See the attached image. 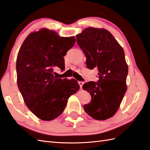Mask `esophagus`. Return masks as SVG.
I'll use <instances>...</instances> for the list:
<instances>
[{
	"label": "esophagus",
	"instance_id": "1",
	"mask_svg": "<svg viewBox=\"0 0 150 150\" xmlns=\"http://www.w3.org/2000/svg\"><path fill=\"white\" fill-rule=\"evenodd\" d=\"M83 83H84V82H82V81H79V86H80V88L82 87V86H83Z\"/></svg>",
	"mask_w": 150,
	"mask_h": 150
}]
</instances>
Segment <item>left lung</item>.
<instances>
[{"label":"left lung","instance_id":"1","mask_svg":"<svg viewBox=\"0 0 150 150\" xmlns=\"http://www.w3.org/2000/svg\"><path fill=\"white\" fill-rule=\"evenodd\" d=\"M76 38L87 58V67L98 70V81L83 85L91 96L90 103L83 105L84 111L96 120H106L117 112L127 89L128 66L124 49L103 28H87Z\"/></svg>","mask_w":150,"mask_h":150}]
</instances>
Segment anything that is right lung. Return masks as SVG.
<instances>
[{
    "mask_svg": "<svg viewBox=\"0 0 150 150\" xmlns=\"http://www.w3.org/2000/svg\"><path fill=\"white\" fill-rule=\"evenodd\" d=\"M74 36L59 37L47 28L25 38L16 60L17 83L26 106L42 120L63 112L68 98L79 90L74 79H57L54 68L64 69V56L74 45Z\"/></svg>",
    "mask_w": 150,
    "mask_h": 150,
    "instance_id": "add662e5",
    "label": "right lung"
}]
</instances>
